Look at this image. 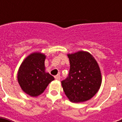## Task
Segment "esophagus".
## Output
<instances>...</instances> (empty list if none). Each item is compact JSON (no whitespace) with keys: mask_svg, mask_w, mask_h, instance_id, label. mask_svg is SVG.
I'll return each mask as SVG.
<instances>
[{"mask_svg":"<svg viewBox=\"0 0 122 122\" xmlns=\"http://www.w3.org/2000/svg\"><path fill=\"white\" fill-rule=\"evenodd\" d=\"M54 77H55V79H56V80H58V81L59 80H60V75H56Z\"/></svg>","mask_w":122,"mask_h":122,"instance_id":"esophagus-1","label":"esophagus"}]
</instances>
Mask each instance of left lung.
<instances>
[{"mask_svg":"<svg viewBox=\"0 0 122 122\" xmlns=\"http://www.w3.org/2000/svg\"><path fill=\"white\" fill-rule=\"evenodd\" d=\"M70 71L62 81V86L68 100L75 103L91 99L99 90L102 75L98 64L87 51L68 54Z\"/></svg>","mask_w":122,"mask_h":122,"instance_id":"8db88e82","label":"left lung"}]
</instances>
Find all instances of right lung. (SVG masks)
<instances>
[{
    "label": "right lung",
    "instance_id": "right-lung-1",
    "mask_svg": "<svg viewBox=\"0 0 122 122\" xmlns=\"http://www.w3.org/2000/svg\"><path fill=\"white\" fill-rule=\"evenodd\" d=\"M46 56L41 52L28 55L21 62L17 72V81L28 95L36 97L41 94L54 77L45 72Z\"/></svg>",
    "mask_w": 122,
    "mask_h": 122
}]
</instances>
